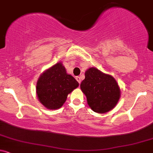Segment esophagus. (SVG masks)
Here are the masks:
<instances>
[{
  "label": "esophagus",
  "mask_w": 153,
  "mask_h": 153,
  "mask_svg": "<svg viewBox=\"0 0 153 153\" xmlns=\"http://www.w3.org/2000/svg\"><path fill=\"white\" fill-rule=\"evenodd\" d=\"M76 79L77 82H78V83L80 84H81V78H80V77L79 76H76Z\"/></svg>",
  "instance_id": "esophagus-1"
}]
</instances>
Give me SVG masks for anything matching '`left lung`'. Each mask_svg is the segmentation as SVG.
Masks as SVG:
<instances>
[{
    "instance_id": "left-lung-1",
    "label": "left lung",
    "mask_w": 153,
    "mask_h": 153,
    "mask_svg": "<svg viewBox=\"0 0 153 153\" xmlns=\"http://www.w3.org/2000/svg\"><path fill=\"white\" fill-rule=\"evenodd\" d=\"M87 103L95 112L106 113L115 107L120 97L118 84L112 76L96 68H89L80 84Z\"/></svg>"
}]
</instances>
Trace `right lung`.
<instances>
[{"label": "right lung", "instance_id": "right-lung-1", "mask_svg": "<svg viewBox=\"0 0 153 153\" xmlns=\"http://www.w3.org/2000/svg\"><path fill=\"white\" fill-rule=\"evenodd\" d=\"M78 86L77 81L66 74L64 66L59 62L39 77L36 84L37 97L47 109H56L64 105L67 95Z\"/></svg>", "mask_w": 153, "mask_h": 153}]
</instances>
